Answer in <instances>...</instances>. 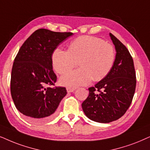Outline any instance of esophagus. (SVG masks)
I'll use <instances>...</instances> for the list:
<instances>
[{
  "label": "esophagus",
  "mask_w": 150,
  "mask_h": 150,
  "mask_svg": "<svg viewBox=\"0 0 150 150\" xmlns=\"http://www.w3.org/2000/svg\"><path fill=\"white\" fill-rule=\"evenodd\" d=\"M76 89L74 87H67V92H73Z\"/></svg>",
  "instance_id": "1"
}]
</instances>
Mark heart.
Masks as SVG:
<instances>
[{
    "label": "heart",
    "mask_w": 150,
    "mask_h": 150,
    "mask_svg": "<svg viewBox=\"0 0 150 150\" xmlns=\"http://www.w3.org/2000/svg\"><path fill=\"white\" fill-rule=\"evenodd\" d=\"M115 51L113 46L94 36H83L71 42L69 50L57 47L52 54V65L56 72L65 74L79 62L80 69L64 76L61 84L69 87L87 85L92 79H104L113 67Z\"/></svg>",
    "instance_id": "1"
}]
</instances>
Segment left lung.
Returning a JSON list of instances; mask_svg holds the SVG:
<instances>
[{
    "mask_svg": "<svg viewBox=\"0 0 150 150\" xmlns=\"http://www.w3.org/2000/svg\"><path fill=\"white\" fill-rule=\"evenodd\" d=\"M116 58L108 75L89 89L82 108L89 119L98 122L116 120L127 112L134 95L137 79L133 58L127 48L112 34Z\"/></svg>",
    "mask_w": 150,
    "mask_h": 150,
    "instance_id": "obj_1",
    "label": "left lung"
}]
</instances>
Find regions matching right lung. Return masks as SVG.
I'll return each mask as SVG.
<instances>
[{"mask_svg": "<svg viewBox=\"0 0 150 150\" xmlns=\"http://www.w3.org/2000/svg\"><path fill=\"white\" fill-rule=\"evenodd\" d=\"M71 32L39 29L24 42L15 57L11 69L10 90L21 113L34 122L51 119L63 97L64 87L55 85L57 77L52 69V54Z\"/></svg>", "mask_w": 150, "mask_h": 150, "instance_id": "right-lung-1", "label": "right lung"}]
</instances>
